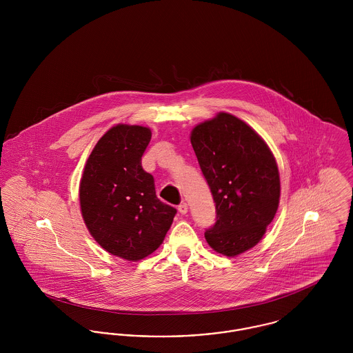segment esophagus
<instances>
[{"instance_id": "34e87169", "label": "esophagus", "mask_w": 353, "mask_h": 353, "mask_svg": "<svg viewBox=\"0 0 353 353\" xmlns=\"http://www.w3.org/2000/svg\"><path fill=\"white\" fill-rule=\"evenodd\" d=\"M179 212H180L181 215H187V214H188V204H187V203H181V204L179 205Z\"/></svg>"}]
</instances>
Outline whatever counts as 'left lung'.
<instances>
[{"label":"left lung","mask_w":353,"mask_h":353,"mask_svg":"<svg viewBox=\"0 0 353 353\" xmlns=\"http://www.w3.org/2000/svg\"><path fill=\"white\" fill-rule=\"evenodd\" d=\"M190 143L216 204V223L205 241L221 255L238 256L259 243L276 214L275 157L251 126L223 111L196 125Z\"/></svg>","instance_id":"left-lung-1"}]
</instances>
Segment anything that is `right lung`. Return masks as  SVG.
<instances>
[{"label":"right lung","instance_id":"obj_1","mask_svg":"<svg viewBox=\"0 0 353 353\" xmlns=\"http://www.w3.org/2000/svg\"><path fill=\"white\" fill-rule=\"evenodd\" d=\"M150 138L145 126H112L94 146L79 184L88 232L111 255L130 262L161 245L177 212L157 199L153 176L142 169Z\"/></svg>","mask_w":353,"mask_h":353}]
</instances>
